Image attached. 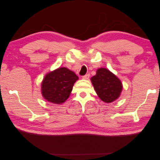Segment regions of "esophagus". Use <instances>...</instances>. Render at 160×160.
<instances>
[{
    "instance_id": "1",
    "label": "esophagus",
    "mask_w": 160,
    "mask_h": 160,
    "mask_svg": "<svg viewBox=\"0 0 160 160\" xmlns=\"http://www.w3.org/2000/svg\"><path fill=\"white\" fill-rule=\"evenodd\" d=\"M89 74H86L85 75L82 77V78H83V79H88L89 78Z\"/></svg>"
}]
</instances>
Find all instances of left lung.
I'll return each mask as SVG.
<instances>
[{
  "label": "left lung",
  "mask_w": 160,
  "mask_h": 160,
  "mask_svg": "<svg viewBox=\"0 0 160 160\" xmlns=\"http://www.w3.org/2000/svg\"><path fill=\"white\" fill-rule=\"evenodd\" d=\"M91 80L99 98L105 103H111L117 99L122 91V82L105 68L98 69Z\"/></svg>",
  "instance_id": "left-lung-1"
}]
</instances>
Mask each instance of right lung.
Listing matches in <instances>:
<instances>
[{
	"label": "right lung",
	"instance_id": "right-lung-1",
	"mask_svg": "<svg viewBox=\"0 0 160 160\" xmlns=\"http://www.w3.org/2000/svg\"><path fill=\"white\" fill-rule=\"evenodd\" d=\"M79 77L66 67H61L47 73L41 83L42 95L55 104L64 103L69 98L74 83Z\"/></svg>",
	"mask_w": 160,
	"mask_h": 160
}]
</instances>
